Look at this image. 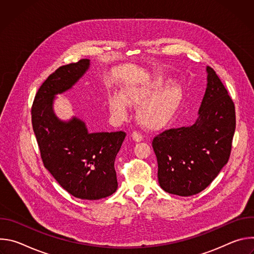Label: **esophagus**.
I'll return each mask as SVG.
<instances>
[{
    "instance_id": "esophagus-1",
    "label": "esophagus",
    "mask_w": 254,
    "mask_h": 254,
    "mask_svg": "<svg viewBox=\"0 0 254 254\" xmlns=\"http://www.w3.org/2000/svg\"><path fill=\"white\" fill-rule=\"evenodd\" d=\"M130 136H131V138H132L133 140H135V141H140V140L142 139V135H141L138 131H133Z\"/></svg>"
}]
</instances>
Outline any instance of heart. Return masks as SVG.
<instances>
[{
  "label": "heart",
  "instance_id": "b5f03b06",
  "mask_svg": "<svg viewBox=\"0 0 254 254\" xmlns=\"http://www.w3.org/2000/svg\"><path fill=\"white\" fill-rule=\"evenodd\" d=\"M163 77L128 87L124 95H113L108 99L112 114L120 119L127 115L129 104H140L137 111L139 122L149 129L166 127L177 115L182 103L183 92L177 84H168Z\"/></svg>",
  "mask_w": 254,
  "mask_h": 254
}]
</instances>
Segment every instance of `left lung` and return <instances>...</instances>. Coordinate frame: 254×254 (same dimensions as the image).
<instances>
[{"mask_svg": "<svg viewBox=\"0 0 254 254\" xmlns=\"http://www.w3.org/2000/svg\"><path fill=\"white\" fill-rule=\"evenodd\" d=\"M199 118L191 127L170 128L154 137L158 179L163 190L192 196L207 188L227 164L235 131V106L213 68Z\"/></svg>", "mask_w": 254, "mask_h": 254, "instance_id": "8db88e82", "label": "left lung"}]
</instances>
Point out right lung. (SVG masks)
Returning a JSON list of instances; mask_svg holds the SVG:
<instances>
[{
    "mask_svg": "<svg viewBox=\"0 0 254 254\" xmlns=\"http://www.w3.org/2000/svg\"><path fill=\"white\" fill-rule=\"evenodd\" d=\"M88 67L89 60L81 59L56 69L36 93L31 115L44 167L72 196L98 200L118 189L115 161L127 133H90L82 121L62 122L52 110L55 94L71 88Z\"/></svg>",
    "mask_w": 254,
    "mask_h": 254,
    "instance_id": "add662e5",
    "label": "right lung"
}]
</instances>
